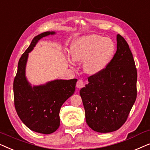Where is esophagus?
I'll return each mask as SVG.
<instances>
[{
    "label": "esophagus",
    "instance_id": "1",
    "mask_svg": "<svg viewBox=\"0 0 150 150\" xmlns=\"http://www.w3.org/2000/svg\"><path fill=\"white\" fill-rule=\"evenodd\" d=\"M84 86H85V85H84V82L82 81V80H79L76 83V87L78 89H81V88H83Z\"/></svg>",
    "mask_w": 150,
    "mask_h": 150
}]
</instances>
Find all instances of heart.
Returning a JSON list of instances; mask_svg holds the SVG:
<instances>
[{"label": "heart", "instance_id": "1", "mask_svg": "<svg viewBox=\"0 0 150 150\" xmlns=\"http://www.w3.org/2000/svg\"><path fill=\"white\" fill-rule=\"evenodd\" d=\"M115 46L111 39L99 35H89L76 40L71 45L72 59L69 64L83 62V71L88 75L96 76L101 74L111 61Z\"/></svg>", "mask_w": 150, "mask_h": 150}]
</instances>
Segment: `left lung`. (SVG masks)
Wrapping results in <instances>:
<instances>
[{
	"instance_id": "left-lung-1",
	"label": "left lung",
	"mask_w": 150,
	"mask_h": 150,
	"mask_svg": "<svg viewBox=\"0 0 150 150\" xmlns=\"http://www.w3.org/2000/svg\"><path fill=\"white\" fill-rule=\"evenodd\" d=\"M137 72L132 52L124 38L117 35V51L108 67L91 76L80 91L86 122L92 130L108 133L126 122L137 98Z\"/></svg>"
}]
</instances>
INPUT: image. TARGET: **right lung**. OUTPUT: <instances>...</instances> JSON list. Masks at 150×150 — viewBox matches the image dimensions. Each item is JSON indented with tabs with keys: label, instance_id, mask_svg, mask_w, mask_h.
I'll return each instance as SVG.
<instances>
[{
	"label": "right lung",
	"instance_id": "obj_1",
	"mask_svg": "<svg viewBox=\"0 0 150 150\" xmlns=\"http://www.w3.org/2000/svg\"><path fill=\"white\" fill-rule=\"evenodd\" d=\"M57 34L46 31L35 37L20 57L13 82L14 104L20 120L30 130L48 134L60 126L59 112L63 103L75 91L77 79H56L32 85L26 76L28 54L43 38Z\"/></svg>",
	"mask_w": 150,
	"mask_h": 150
}]
</instances>
